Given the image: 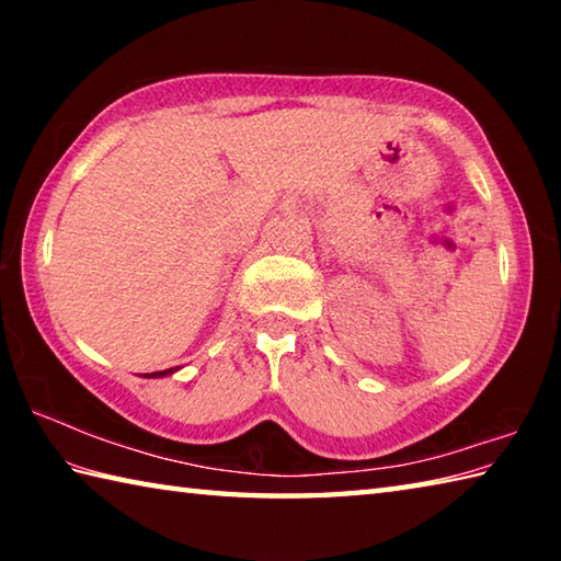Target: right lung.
<instances>
[{
  "label": "right lung",
  "instance_id": "1",
  "mask_svg": "<svg viewBox=\"0 0 561 561\" xmlns=\"http://www.w3.org/2000/svg\"><path fill=\"white\" fill-rule=\"evenodd\" d=\"M175 368H165V371H156V374H146V376H153V378H158V376H168V374H173Z\"/></svg>",
  "mask_w": 561,
  "mask_h": 561
}]
</instances>
